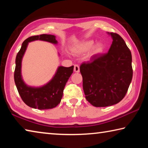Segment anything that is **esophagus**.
<instances>
[{
  "label": "esophagus",
  "instance_id": "34e87169",
  "mask_svg": "<svg viewBox=\"0 0 148 148\" xmlns=\"http://www.w3.org/2000/svg\"><path fill=\"white\" fill-rule=\"evenodd\" d=\"M74 72H79V67L78 65L77 64H75L74 65Z\"/></svg>",
  "mask_w": 148,
  "mask_h": 148
}]
</instances>
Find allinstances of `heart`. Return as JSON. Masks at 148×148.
<instances>
[{"instance_id":"1","label":"heart","mask_w":148,"mask_h":148,"mask_svg":"<svg viewBox=\"0 0 148 148\" xmlns=\"http://www.w3.org/2000/svg\"><path fill=\"white\" fill-rule=\"evenodd\" d=\"M94 43L93 40L79 41L71 47V53L74 56H79L88 52L87 57L91 59L101 54L104 49V45L102 42H97L95 44Z\"/></svg>"}]
</instances>
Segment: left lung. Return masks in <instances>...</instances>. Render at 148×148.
Here are the masks:
<instances>
[{"mask_svg":"<svg viewBox=\"0 0 148 148\" xmlns=\"http://www.w3.org/2000/svg\"><path fill=\"white\" fill-rule=\"evenodd\" d=\"M112 44L106 54L92 57L80 66L87 101L95 107H106L124 98L132 77V55L119 34L107 32Z\"/></svg>","mask_w":148,"mask_h":148,"instance_id":"obj_1","label":"left lung"}]
</instances>
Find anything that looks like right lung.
<instances>
[{
  "label": "right lung",
  "mask_w": 148,
  "mask_h": 148,
  "mask_svg": "<svg viewBox=\"0 0 148 148\" xmlns=\"http://www.w3.org/2000/svg\"><path fill=\"white\" fill-rule=\"evenodd\" d=\"M36 40L47 42L55 45L58 44L56 36L51 34H41L26 39L22 44L16 58L15 84L20 97L27 106L34 109H51L56 107L61 102L65 85L73 72L74 66H58L53 77L43 86L34 87L27 85L24 82L21 74L22 60L29 42ZM58 55L60 56L59 53Z\"/></svg>",
  "instance_id": "1"
}]
</instances>
